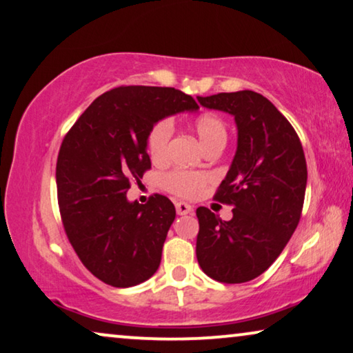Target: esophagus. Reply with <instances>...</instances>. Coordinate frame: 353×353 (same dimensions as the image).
I'll return each mask as SVG.
<instances>
[{"mask_svg": "<svg viewBox=\"0 0 353 353\" xmlns=\"http://www.w3.org/2000/svg\"><path fill=\"white\" fill-rule=\"evenodd\" d=\"M175 208H176V213L178 214H189L194 212V208L189 205L186 202H176L175 203Z\"/></svg>", "mask_w": 353, "mask_h": 353, "instance_id": "1", "label": "esophagus"}]
</instances>
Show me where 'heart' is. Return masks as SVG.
<instances>
[{
  "label": "heart",
  "instance_id": "heart-1",
  "mask_svg": "<svg viewBox=\"0 0 353 353\" xmlns=\"http://www.w3.org/2000/svg\"><path fill=\"white\" fill-rule=\"evenodd\" d=\"M192 129L196 132L199 141L203 150L213 146H224L228 140V127L221 117L212 113L197 116L192 122ZM173 135V122L170 119H161L151 127L146 137V150L152 162H164L170 146ZM208 183L205 173L173 170L167 173L162 180V185L173 196L181 199H196L202 194L203 188Z\"/></svg>",
  "mask_w": 353,
  "mask_h": 353
}]
</instances>
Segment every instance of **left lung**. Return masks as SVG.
Instances as JSON below:
<instances>
[{
  "instance_id": "1",
  "label": "left lung",
  "mask_w": 353,
  "mask_h": 353,
  "mask_svg": "<svg viewBox=\"0 0 353 353\" xmlns=\"http://www.w3.org/2000/svg\"><path fill=\"white\" fill-rule=\"evenodd\" d=\"M197 100L232 114L237 124L236 156L214 194L234 207L232 219L197 208V261L216 282H250L269 269L298 228L307 185L303 145L287 117L258 92Z\"/></svg>"
}]
</instances>
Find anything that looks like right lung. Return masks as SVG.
Masks as SVG:
<instances>
[{
    "mask_svg": "<svg viewBox=\"0 0 353 353\" xmlns=\"http://www.w3.org/2000/svg\"><path fill=\"white\" fill-rule=\"evenodd\" d=\"M196 110L173 88L121 85L92 101L65 135L55 168L60 216L81 263L101 282L134 287L159 268L175 207L161 194L141 205L125 192L151 168V127Z\"/></svg>",
    "mask_w": 353,
    "mask_h": 353,
    "instance_id": "add662e5",
    "label": "right lung"
}]
</instances>
